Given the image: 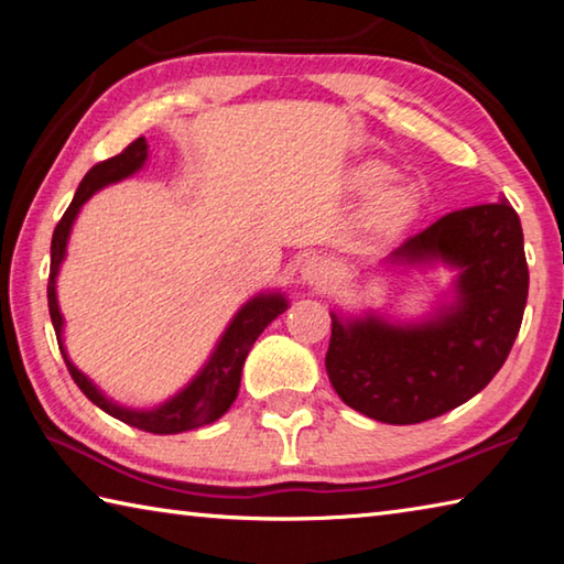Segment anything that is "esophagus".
<instances>
[{
    "label": "esophagus",
    "mask_w": 564,
    "mask_h": 564,
    "mask_svg": "<svg viewBox=\"0 0 564 564\" xmlns=\"http://www.w3.org/2000/svg\"><path fill=\"white\" fill-rule=\"evenodd\" d=\"M333 279V263L328 259H321V256H311L301 265V281L308 285H326Z\"/></svg>",
    "instance_id": "34e87169"
}]
</instances>
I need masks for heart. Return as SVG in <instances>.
I'll return each instance as SVG.
<instances>
[{
  "mask_svg": "<svg viewBox=\"0 0 564 564\" xmlns=\"http://www.w3.org/2000/svg\"><path fill=\"white\" fill-rule=\"evenodd\" d=\"M390 178V169L380 164L360 166L352 174V188L356 191H376ZM420 198L413 186H388L386 191L370 202L366 212V226L376 234H398L413 221L417 214Z\"/></svg>",
  "mask_w": 564,
  "mask_h": 564,
  "instance_id": "heart-1",
  "label": "heart"
}]
</instances>
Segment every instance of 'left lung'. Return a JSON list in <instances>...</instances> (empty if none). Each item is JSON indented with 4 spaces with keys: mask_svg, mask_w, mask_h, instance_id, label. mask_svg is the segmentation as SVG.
<instances>
[{
    "mask_svg": "<svg viewBox=\"0 0 564 564\" xmlns=\"http://www.w3.org/2000/svg\"><path fill=\"white\" fill-rule=\"evenodd\" d=\"M453 265L455 301L423 323L330 313L326 370L346 405L413 425L480 393L508 360L528 303V261L514 208L500 198L445 214L390 253V263Z\"/></svg>",
    "mask_w": 564,
    "mask_h": 564,
    "instance_id": "8db88e82",
    "label": "left lung"
}]
</instances>
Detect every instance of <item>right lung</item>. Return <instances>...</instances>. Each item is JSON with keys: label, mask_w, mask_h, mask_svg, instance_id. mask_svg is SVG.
Here are the masks:
<instances>
[{"label": "right lung", "mask_w": 564, "mask_h": 564, "mask_svg": "<svg viewBox=\"0 0 564 564\" xmlns=\"http://www.w3.org/2000/svg\"><path fill=\"white\" fill-rule=\"evenodd\" d=\"M147 156H149V144L144 137H139L137 141H131L121 154L111 156L107 161H99L97 166H91L89 174L82 178V184L74 194V202L69 204V208H66L62 221L54 228L46 299H50V316L56 330V340H59L64 362L82 393L87 395L94 405L101 408L104 413L121 420V423H129L133 427H139V431H147L154 435H174V433L194 431V427L214 423V420L221 417L226 410L231 408V403L238 395V386H241V370H243V360L248 356V350H251V346L256 343V338L261 336L263 328L289 308V303H285L281 293H261L248 301L243 308L236 313L234 321L228 323L226 333L221 336V340H218L214 356L208 358V362L202 368V373L191 380L181 393H176L159 408L131 410V408H121L117 403H111V400L104 395L79 368L74 366L64 350V340H62L64 318L59 313V303H56V273H59V265L64 261L66 241H69L74 218L79 214L84 202H89L91 194H97L99 188L117 184V181L131 176L133 171L144 166Z\"/></svg>", "instance_id": "right-lung-1"}]
</instances>
